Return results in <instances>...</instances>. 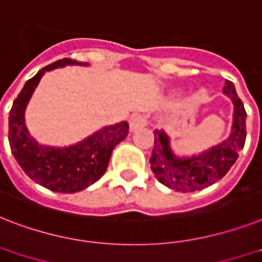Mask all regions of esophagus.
I'll return each mask as SVG.
<instances>
[{
  "label": "esophagus",
  "instance_id": "1",
  "mask_svg": "<svg viewBox=\"0 0 262 262\" xmlns=\"http://www.w3.org/2000/svg\"><path fill=\"white\" fill-rule=\"evenodd\" d=\"M148 124V118L144 114H135L132 116L130 118V130H137V129H141L145 125Z\"/></svg>",
  "mask_w": 262,
  "mask_h": 262
}]
</instances>
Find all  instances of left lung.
<instances>
[{
  "instance_id": "1",
  "label": "left lung",
  "mask_w": 262,
  "mask_h": 262,
  "mask_svg": "<svg viewBox=\"0 0 262 262\" xmlns=\"http://www.w3.org/2000/svg\"><path fill=\"white\" fill-rule=\"evenodd\" d=\"M223 93L234 103V122L227 140L207 152L190 159H178L169 149V140L163 130L155 133V145L149 163L156 179L175 191L193 192L211 186L226 175L238 159L246 140V112L235 93L233 82L226 80Z\"/></svg>"
}]
</instances>
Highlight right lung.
<instances>
[{"mask_svg":"<svg viewBox=\"0 0 262 262\" xmlns=\"http://www.w3.org/2000/svg\"><path fill=\"white\" fill-rule=\"evenodd\" d=\"M66 64L83 63L67 57L60 59L46 66L27 80L9 112V145L17 163L32 180L51 191L72 193L84 190L103 176L114 146L129 133V124L121 122L106 126L69 148H51L37 144L25 127V107L42 74Z\"/></svg>","mask_w":262,"mask_h":262,"instance_id":"obj_1","label":"right lung"}]
</instances>
